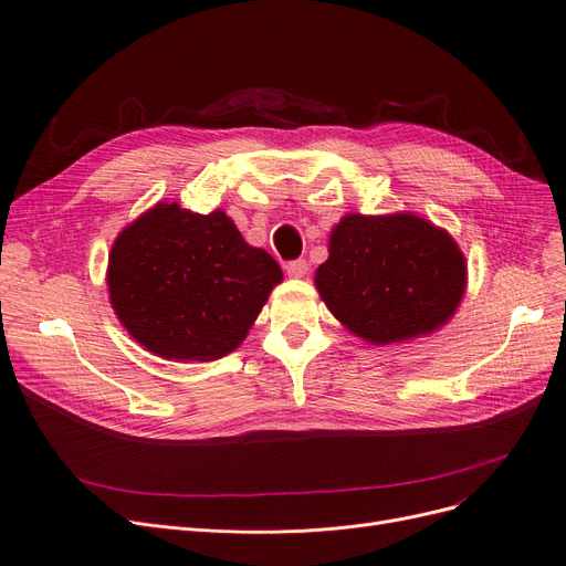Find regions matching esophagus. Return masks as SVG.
Instances as JSON below:
<instances>
[{
	"mask_svg": "<svg viewBox=\"0 0 566 566\" xmlns=\"http://www.w3.org/2000/svg\"><path fill=\"white\" fill-rule=\"evenodd\" d=\"M310 271V263L305 259H293L286 263V275L289 277H305Z\"/></svg>",
	"mask_w": 566,
	"mask_h": 566,
	"instance_id": "esophagus-1",
	"label": "esophagus"
}]
</instances>
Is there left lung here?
I'll list each match as a JSON object with an SVG mask.
<instances>
[{
    "instance_id": "8db88e82",
    "label": "left lung",
    "mask_w": 566,
    "mask_h": 566,
    "mask_svg": "<svg viewBox=\"0 0 566 566\" xmlns=\"http://www.w3.org/2000/svg\"><path fill=\"white\" fill-rule=\"evenodd\" d=\"M323 303L350 333L392 344L448 323L465 291V259L431 222L397 216H346L318 265Z\"/></svg>"
}]
</instances>
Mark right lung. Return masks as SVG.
I'll use <instances>...</instances> for the list:
<instances>
[{
    "mask_svg": "<svg viewBox=\"0 0 566 566\" xmlns=\"http://www.w3.org/2000/svg\"><path fill=\"white\" fill-rule=\"evenodd\" d=\"M282 268L222 213L156 203L112 245L107 286L126 331L167 360H218L241 344Z\"/></svg>",
    "mask_w": 566,
    "mask_h": 566,
    "instance_id": "obj_1",
    "label": "right lung"
}]
</instances>
